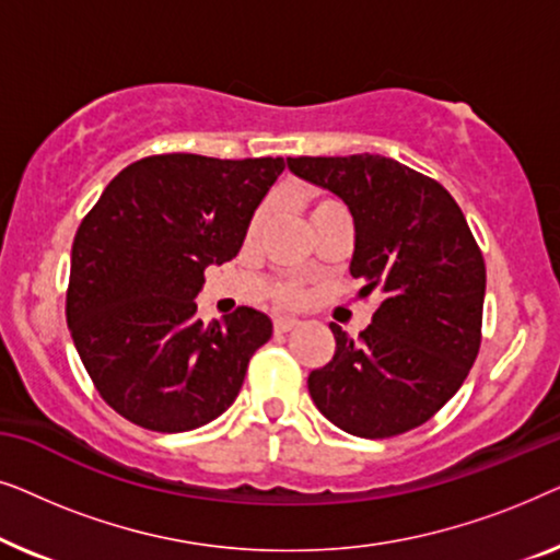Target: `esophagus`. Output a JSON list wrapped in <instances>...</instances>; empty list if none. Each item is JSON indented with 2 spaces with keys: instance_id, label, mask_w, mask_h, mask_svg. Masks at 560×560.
<instances>
[{
  "instance_id": "1",
  "label": "esophagus",
  "mask_w": 560,
  "mask_h": 560,
  "mask_svg": "<svg viewBox=\"0 0 560 560\" xmlns=\"http://www.w3.org/2000/svg\"><path fill=\"white\" fill-rule=\"evenodd\" d=\"M301 326V320L298 318H288V316H278L272 320V328L278 334H288V331H293V328H298Z\"/></svg>"
}]
</instances>
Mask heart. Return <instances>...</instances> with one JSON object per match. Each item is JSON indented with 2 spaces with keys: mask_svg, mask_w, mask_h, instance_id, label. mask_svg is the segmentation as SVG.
Segmentation results:
<instances>
[{
  "mask_svg": "<svg viewBox=\"0 0 560 560\" xmlns=\"http://www.w3.org/2000/svg\"><path fill=\"white\" fill-rule=\"evenodd\" d=\"M331 203H336L334 198H324V196H316V194H308V196L301 198V206L305 211H308V217H313V213L326 209V206H331ZM265 217H267V206H259V209L252 213V219H249V234L257 232L259 224L265 221ZM275 301L282 303V305H295L298 301H301V290H298L293 282H280V285L275 288Z\"/></svg>",
  "mask_w": 560,
  "mask_h": 560,
  "instance_id": "1",
  "label": "heart"
}]
</instances>
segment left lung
<instances>
[{
    "label": "left lung",
    "instance_id": "8db88e82",
    "mask_svg": "<svg viewBox=\"0 0 560 560\" xmlns=\"http://www.w3.org/2000/svg\"><path fill=\"white\" fill-rule=\"evenodd\" d=\"M354 217L351 278L380 295L351 339L331 324L334 359L308 374L316 408L359 439L431 420L464 385L481 347L487 267L462 209L439 180L382 155L288 158Z\"/></svg>",
    "mask_w": 560,
    "mask_h": 560
}]
</instances>
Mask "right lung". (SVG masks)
Returning <instances> with one entry per match:
<instances>
[{
    "label": "right lung",
    "instance_id": "1",
    "mask_svg": "<svg viewBox=\"0 0 560 560\" xmlns=\"http://www.w3.org/2000/svg\"><path fill=\"white\" fill-rule=\"evenodd\" d=\"M282 171V158L150 155L127 165L83 217L66 320L98 395L129 423L194 431L236 400L272 320L242 305L206 326L194 298L206 267L242 249Z\"/></svg>",
    "mask_w": 560,
    "mask_h": 560
}]
</instances>
